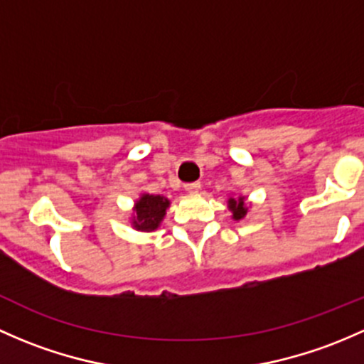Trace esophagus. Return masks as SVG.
I'll return each mask as SVG.
<instances>
[{"label": "esophagus", "instance_id": "esophagus-1", "mask_svg": "<svg viewBox=\"0 0 364 364\" xmlns=\"http://www.w3.org/2000/svg\"><path fill=\"white\" fill-rule=\"evenodd\" d=\"M186 191L187 193H200V189H201V183L200 182H189V183H186Z\"/></svg>", "mask_w": 364, "mask_h": 364}]
</instances>
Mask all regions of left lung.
Listing matches in <instances>:
<instances>
[{
  "instance_id": "1",
  "label": "left lung",
  "mask_w": 364,
  "mask_h": 364,
  "mask_svg": "<svg viewBox=\"0 0 364 364\" xmlns=\"http://www.w3.org/2000/svg\"><path fill=\"white\" fill-rule=\"evenodd\" d=\"M228 208L231 212V219L233 220H242L245 219V215L249 213L250 205L245 203V196H230L228 198Z\"/></svg>"
}]
</instances>
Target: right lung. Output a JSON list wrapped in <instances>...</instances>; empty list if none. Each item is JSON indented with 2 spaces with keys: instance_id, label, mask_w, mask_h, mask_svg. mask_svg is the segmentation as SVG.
<instances>
[{
  "instance_id": "obj_1",
  "label": "right lung",
  "mask_w": 364,
  "mask_h": 364,
  "mask_svg": "<svg viewBox=\"0 0 364 364\" xmlns=\"http://www.w3.org/2000/svg\"><path fill=\"white\" fill-rule=\"evenodd\" d=\"M168 208H170V200L166 196L141 193L133 205V213L129 219L131 226L133 230L145 231V233L156 231L163 223Z\"/></svg>"
}]
</instances>
